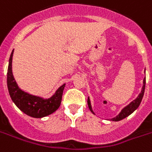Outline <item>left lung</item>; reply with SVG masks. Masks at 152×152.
Segmentation results:
<instances>
[{"instance_id":"8db88e82","label":"left lung","mask_w":152,"mask_h":152,"mask_svg":"<svg viewBox=\"0 0 152 152\" xmlns=\"http://www.w3.org/2000/svg\"><path fill=\"white\" fill-rule=\"evenodd\" d=\"M145 87V77L144 80H143L142 90H141L140 93L139 94L138 97H136V99H134L133 102H131L129 105H127L126 107H124L123 109H122V111L118 113V115H117V116L114 117V118H111V120H113V121H119V120H122L123 118H126V117H128L129 115H130L135 109H137V107L140 106V102H141V100H142V98H143V96H144ZM87 104H88L89 109L92 111V113H93L89 97H88V99H87Z\"/></svg>"}]
</instances>
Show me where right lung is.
Here are the masks:
<instances>
[{"label": "right lung", "mask_w": 152, "mask_h": 152, "mask_svg": "<svg viewBox=\"0 0 152 152\" xmlns=\"http://www.w3.org/2000/svg\"><path fill=\"white\" fill-rule=\"evenodd\" d=\"M13 50L9 59L7 70L8 92L12 100L21 111L33 118H43L55 112L60 107L66 84L60 86L55 94L47 99L23 92L18 87L12 75V63Z\"/></svg>", "instance_id": "add662e5"}]
</instances>
